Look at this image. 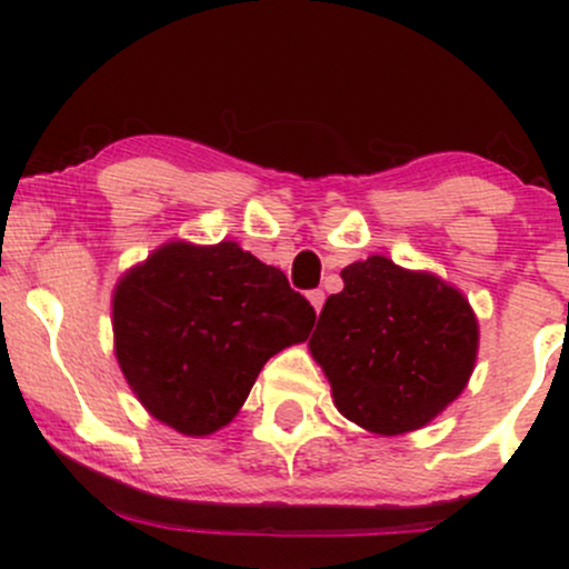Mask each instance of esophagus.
I'll return each instance as SVG.
<instances>
[{
  "label": "esophagus",
  "mask_w": 569,
  "mask_h": 569,
  "mask_svg": "<svg viewBox=\"0 0 569 569\" xmlns=\"http://www.w3.org/2000/svg\"><path fill=\"white\" fill-rule=\"evenodd\" d=\"M307 299H310V305L316 307V312H321V307H323V302H326V293H323L321 289H316V291L307 293Z\"/></svg>",
  "instance_id": "obj_1"
}]
</instances>
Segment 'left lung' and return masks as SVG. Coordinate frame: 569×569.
I'll return each mask as SVG.
<instances>
[{"mask_svg": "<svg viewBox=\"0 0 569 569\" xmlns=\"http://www.w3.org/2000/svg\"><path fill=\"white\" fill-rule=\"evenodd\" d=\"M342 280L310 337L335 407L380 436L428 426L471 380L479 350L471 305L441 278L377 253L345 267Z\"/></svg>", "mask_w": 569, "mask_h": 569, "instance_id": "left-lung-1", "label": "left lung"}]
</instances>
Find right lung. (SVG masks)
Wrapping results in <instances>:
<instances>
[{
  "label": "right lung",
  "instance_id": "1",
  "mask_svg": "<svg viewBox=\"0 0 569 569\" xmlns=\"http://www.w3.org/2000/svg\"><path fill=\"white\" fill-rule=\"evenodd\" d=\"M316 310L278 267L234 240H171L117 283L114 352L143 409L184 436L232 422L276 352L305 342Z\"/></svg>",
  "mask_w": 569,
  "mask_h": 569
}]
</instances>
